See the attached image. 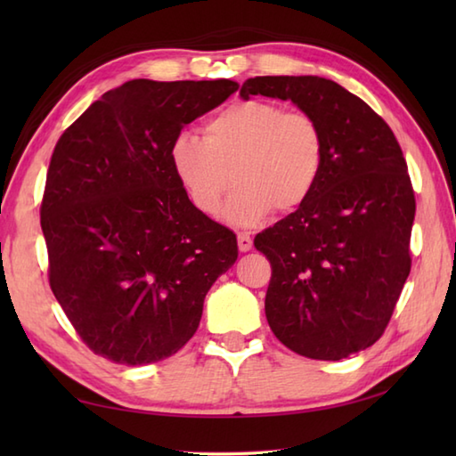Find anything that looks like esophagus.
Listing matches in <instances>:
<instances>
[{"instance_id": "obj_1", "label": "esophagus", "mask_w": 456, "mask_h": 456, "mask_svg": "<svg viewBox=\"0 0 456 456\" xmlns=\"http://www.w3.org/2000/svg\"><path fill=\"white\" fill-rule=\"evenodd\" d=\"M237 243H239L240 253H248V250L253 248V239H250L248 233H239L237 235Z\"/></svg>"}]
</instances>
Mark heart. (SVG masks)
Segmentation results:
<instances>
[{
	"instance_id": "obj_1",
	"label": "heart",
	"mask_w": 456,
	"mask_h": 456,
	"mask_svg": "<svg viewBox=\"0 0 456 456\" xmlns=\"http://www.w3.org/2000/svg\"><path fill=\"white\" fill-rule=\"evenodd\" d=\"M325 134L315 118L266 100L231 103L203 127V139L180 131L170 168L191 206L216 216L231 180L223 219L255 227L273 209L297 211L314 196L325 167Z\"/></svg>"
}]
</instances>
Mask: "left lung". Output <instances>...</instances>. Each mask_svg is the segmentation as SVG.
<instances>
[{
    "instance_id": "obj_1",
    "label": "left lung",
    "mask_w": 456,
    "mask_h": 456,
    "mask_svg": "<svg viewBox=\"0 0 456 456\" xmlns=\"http://www.w3.org/2000/svg\"><path fill=\"white\" fill-rule=\"evenodd\" d=\"M240 98L289 100L322 125L325 167L305 206L255 237L273 266V333L315 361H341L382 337L410 276L415 198L386 121L319 76H256Z\"/></svg>"
}]
</instances>
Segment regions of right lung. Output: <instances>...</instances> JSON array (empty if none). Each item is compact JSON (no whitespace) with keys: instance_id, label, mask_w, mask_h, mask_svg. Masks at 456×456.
Returning a JSON list of instances; mask_svg holds the SVG:
<instances>
[{"instance_id":"1","label":"right lung","mask_w":456,"mask_h":456,"mask_svg":"<svg viewBox=\"0 0 456 456\" xmlns=\"http://www.w3.org/2000/svg\"><path fill=\"white\" fill-rule=\"evenodd\" d=\"M237 88L131 80L58 139L41 206L48 280L95 354L139 366L178 353L209 288L235 265V233L191 206L168 149Z\"/></svg>"}]
</instances>
